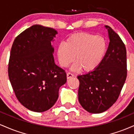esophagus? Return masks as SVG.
Segmentation results:
<instances>
[{"label": "esophagus", "instance_id": "obj_1", "mask_svg": "<svg viewBox=\"0 0 134 134\" xmlns=\"http://www.w3.org/2000/svg\"><path fill=\"white\" fill-rule=\"evenodd\" d=\"M73 77H74V75L70 73V72H68V73L67 74V79H70V78Z\"/></svg>", "mask_w": 134, "mask_h": 134}]
</instances>
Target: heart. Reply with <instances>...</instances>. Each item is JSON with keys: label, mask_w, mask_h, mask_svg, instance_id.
<instances>
[{"label": "heart", "mask_w": 134, "mask_h": 134, "mask_svg": "<svg viewBox=\"0 0 134 134\" xmlns=\"http://www.w3.org/2000/svg\"><path fill=\"white\" fill-rule=\"evenodd\" d=\"M107 48L105 39L88 33H77L70 35L65 43H61L57 48L58 62L66 67L74 61L72 70L91 72L98 67L103 60Z\"/></svg>", "instance_id": "heart-1"}]
</instances>
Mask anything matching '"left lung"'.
Segmentation results:
<instances>
[{
	"label": "left lung",
	"mask_w": 134,
	"mask_h": 134,
	"mask_svg": "<svg viewBox=\"0 0 134 134\" xmlns=\"http://www.w3.org/2000/svg\"><path fill=\"white\" fill-rule=\"evenodd\" d=\"M109 43L103 60L93 71L77 76L78 99L90 113L105 111L117 100L127 77V52L120 37L108 26Z\"/></svg>",
	"instance_id": "8db88e82"
}]
</instances>
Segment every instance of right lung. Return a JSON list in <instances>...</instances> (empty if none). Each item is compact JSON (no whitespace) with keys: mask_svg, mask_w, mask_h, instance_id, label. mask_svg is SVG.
Instances as JSON below:
<instances>
[{"mask_svg":"<svg viewBox=\"0 0 134 134\" xmlns=\"http://www.w3.org/2000/svg\"><path fill=\"white\" fill-rule=\"evenodd\" d=\"M57 31L35 24L14 41L8 74L18 101L31 111L43 112L54 105L67 81L65 70L55 64L51 42Z\"/></svg>","mask_w":134,"mask_h":134,"instance_id":"obj_1","label":"right lung"}]
</instances>
